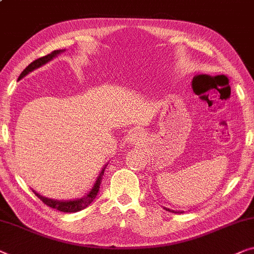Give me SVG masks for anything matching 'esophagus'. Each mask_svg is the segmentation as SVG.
Segmentation results:
<instances>
[{"instance_id": "esophagus-1", "label": "esophagus", "mask_w": 254, "mask_h": 254, "mask_svg": "<svg viewBox=\"0 0 254 254\" xmlns=\"http://www.w3.org/2000/svg\"><path fill=\"white\" fill-rule=\"evenodd\" d=\"M143 141V134L139 130H134L133 133L129 134L127 137V142L130 144H138Z\"/></svg>"}]
</instances>
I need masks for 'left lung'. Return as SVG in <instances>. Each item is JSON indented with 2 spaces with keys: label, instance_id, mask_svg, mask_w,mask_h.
I'll return each instance as SVG.
<instances>
[{
  "label": "left lung",
  "instance_id": "8db88e82",
  "mask_svg": "<svg viewBox=\"0 0 254 254\" xmlns=\"http://www.w3.org/2000/svg\"><path fill=\"white\" fill-rule=\"evenodd\" d=\"M165 209H166L167 212H172V213H182V212H180V211H173V209H170V208H167V207H164Z\"/></svg>",
  "mask_w": 254,
  "mask_h": 254
}]
</instances>
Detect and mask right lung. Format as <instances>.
I'll use <instances>...</instances> for the list:
<instances>
[{"label": "right lung", "instance_id": "right-lung-1", "mask_svg": "<svg viewBox=\"0 0 254 254\" xmlns=\"http://www.w3.org/2000/svg\"><path fill=\"white\" fill-rule=\"evenodd\" d=\"M64 50H55L53 53L47 55V56H43L41 58H38V60H35L34 62H32L31 64H29L26 68L24 69L23 72L20 73L19 78L18 80L23 79L25 75H27L29 72L34 71L35 68H39L40 66L45 65L48 62H50L53 58H55L57 56V55H60L61 53H63ZM106 166V165H105ZM105 166L103 167V170L101 171L100 175L97 176V180L96 182H95V185L91 190L88 192L86 196H83L82 198H80V199H74V200H55V199H50V198H47V197H43L41 194H39L38 192H35L34 190H33V192L35 193L36 197H39L40 199H41L43 203H45L47 206H49L51 208H55V209H58V211L61 212H64V213H74V212H79L81 211V209L86 208L88 205H90L91 201H93L95 198H96L97 193H98V190H100V186H101V182H102V179H103V175H104V171H105Z\"/></svg>", "mask_w": 254, "mask_h": 254}]
</instances>
